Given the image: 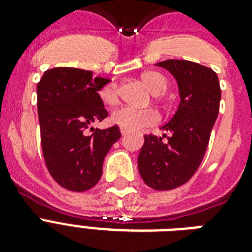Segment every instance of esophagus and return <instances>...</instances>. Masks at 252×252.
<instances>
[{
	"label": "esophagus",
	"instance_id": "1",
	"mask_svg": "<svg viewBox=\"0 0 252 252\" xmlns=\"http://www.w3.org/2000/svg\"><path fill=\"white\" fill-rule=\"evenodd\" d=\"M120 132H122L123 136H126V134H128V130L124 129V128H120Z\"/></svg>",
	"mask_w": 252,
	"mask_h": 252
}]
</instances>
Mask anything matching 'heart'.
I'll return each instance as SVG.
<instances>
[{
  "label": "heart",
  "mask_w": 252,
  "mask_h": 252,
  "mask_svg": "<svg viewBox=\"0 0 252 252\" xmlns=\"http://www.w3.org/2000/svg\"><path fill=\"white\" fill-rule=\"evenodd\" d=\"M142 81L153 94H162L167 87V81L157 72H146L142 74ZM100 99L106 104H115L119 99L116 85H107L99 91ZM111 122L120 128L128 130H140L152 126L159 122V114L153 108H136L123 106L111 114Z\"/></svg>",
  "instance_id": "1"
}]
</instances>
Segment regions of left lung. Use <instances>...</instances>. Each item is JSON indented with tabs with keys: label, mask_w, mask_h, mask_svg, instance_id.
<instances>
[{
	"label": "left lung",
	"mask_w": 252,
	"mask_h": 252,
	"mask_svg": "<svg viewBox=\"0 0 252 252\" xmlns=\"http://www.w3.org/2000/svg\"><path fill=\"white\" fill-rule=\"evenodd\" d=\"M156 65L174 76L180 102L171 120L161 126L168 136L144 137L138 172L146 186L167 191L187 183L203 161L219 116L221 89L217 74L197 63L166 60Z\"/></svg>",
	"instance_id": "obj_1"
}]
</instances>
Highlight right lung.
Here are the masks:
<instances>
[{"mask_svg":"<svg viewBox=\"0 0 252 252\" xmlns=\"http://www.w3.org/2000/svg\"><path fill=\"white\" fill-rule=\"evenodd\" d=\"M108 82L93 77L90 70L60 66L45 70L37 84L45 165L53 179L69 191H87L98 183L104 157L122 137L118 126L90 128L108 115L98 93Z\"/></svg>","mask_w":252,"mask_h":252,"instance_id":"obj_1","label":"right lung"}]
</instances>
